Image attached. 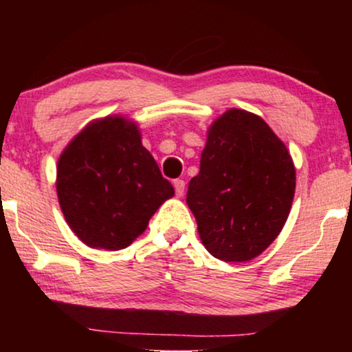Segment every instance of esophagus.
<instances>
[{
  "mask_svg": "<svg viewBox=\"0 0 352 352\" xmlns=\"http://www.w3.org/2000/svg\"><path fill=\"white\" fill-rule=\"evenodd\" d=\"M173 186H175V190H176V195L177 197H182L184 195V187H186V182L182 179H175L173 182Z\"/></svg>",
  "mask_w": 352,
  "mask_h": 352,
  "instance_id": "34e87169",
  "label": "esophagus"
}]
</instances>
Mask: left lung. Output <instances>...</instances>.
I'll return each instance as SVG.
<instances>
[{
    "label": "left lung",
    "instance_id": "obj_1",
    "mask_svg": "<svg viewBox=\"0 0 352 352\" xmlns=\"http://www.w3.org/2000/svg\"><path fill=\"white\" fill-rule=\"evenodd\" d=\"M296 187L292 155L252 112L229 109L210 124L187 205L201 243L214 258L245 263L280 234Z\"/></svg>",
    "mask_w": 352,
    "mask_h": 352
}]
</instances>
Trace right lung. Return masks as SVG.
<instances>
[{"mask_svg":"<svg viewBox=\"0 0 352 352\" xmlns=\"http://www.w3.org/2000/svg\"><path fill=\"white\" fill-rule=\"evenodd\" d=\"M141 139L136 122L107 115L89 122L62 151L57 199L67 224L86 247L126 248L175 195Z\"/></svg>","mask_w":352,"mask_h":352,"instance_id":"obj_1","label":"right lung"}]
</instances>
